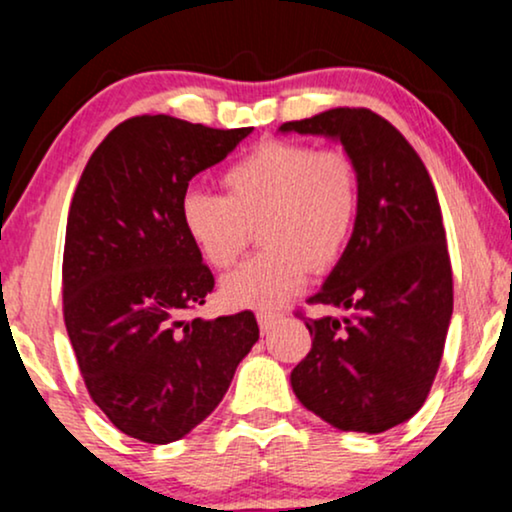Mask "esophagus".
<instances>
[{
    "label": "esophagus",
    "mask_w": 512,
    "mask_h": 512,
    "mask_svg": "<svg viewBox=\"0 0 512 512\" xmlns=\"http://www.w3.org/2000/svg\"><path fill=\"white\" fill-rule=\"evenodd\" d=\"M282 323V313L275 311H258V325H261V332L268 334L273 332L277 325Z\"/></svg>",
    "instance_id": "obj_1"
}]
</instances>
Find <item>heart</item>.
Returning <instances> with one entry per match:
<instances>
[{
    "mask_svg": "<svg viewBox=\"0 0 512 512\" xmlns=\"http://www.w3.org/2000/svg\"><path fill=\"white\" fill-rule=\"evenodd\" d=\"M223 194L189 189L180 220L211 268L235 266L256 227L263 249L225 277L237 306L275 308L299 292L308 270L337 266L361 211V180L344 149L268 140L225 168Z\"/></svg>",
    "mask_w": 512,
    "mask_h": 512,
    "instance_id": "b5f03b06",
    "label": "heart"
}]
</instances>
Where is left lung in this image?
<instances>
[{
    "mask_svg": "<svg viewBox=\"0 0 512 512\" xmlns=\"http://www.w3.org/2000/svg\"><path fill=\"white\" fill-rule=\"evenodd\" d=\"M280 130L337 137L361 180L351 242L308 299L349 315L313 320L296 311L313 344L292 370V389L337 430L387 432L425 403L451 323L453 273L437 192L418 151L370 109L339 106Z\"/></svg>",
    "mask_w": 512,
    "mask_h": 512,
    "instance_id": "8db88e82",
    "label": "left lung"
}]
</instances>
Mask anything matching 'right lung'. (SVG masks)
Instances as JSON below:
<instances>
[{
	"label": "right lung",
	"instance_id": "1",
	"mask_svg": "<svg viewBox=\"0 0 512 512\" xmlns=\"http://www.w3.org/2000/svg\"><path fill=\"white\" fill-rule=\"evenodd\" d=\"M251 128L173 116L116 125L82 170L63 244V323L90 399L123 434L168 444L223 401L258 339L256 315L182 320L213 273L180 220L189 180Z\"/></svg>",
	"mask_w": 512,
	"mask_h": 512
}]
</instances>
